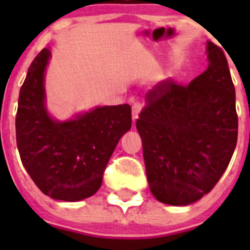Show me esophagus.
<instances>
[{
  "mask_svg": "<svg viewBox=\"0 0 250 250\" xmlns=\"http://www.w3.org/2000/svg\"><path fill=\"white\" fill-rule=\"evenodd\" d=\"M140 110H141L140 101L138 100L134 101V103H132V120L134 121L139 118V112H140Z\"/></svg>",
  "mask_w": 250,
  "mask_h": 250,
  "instance_id": "34e87169",
  "label": "esophagus"
}]
</instances>
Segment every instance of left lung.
<instances>
[{
    "label": "left lung",
    "instance_id": "8db88e82",
    "mask_svg": "<svg viewBox=\"0 0 250 250\" xmlns=\"http://www.w3.org/2000/svg\"><path fill=\"white\" fill-rule=\"evenodd\" d=\"M208 68L189 85L167 79L146 94L136 129L150 190L159 202L188 205L219 182L238 139L235 90L219 46L208 42Z\"/></svg>",
    "mask_w": 250,
    "mask_h": 250
}]
</instances>
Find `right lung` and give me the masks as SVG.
<instances>
[{
	"instance_id": "right-lung-1",
	"label": "right lung",
	"mask_w": 250,
	"mask_h": 250,
	"mask_svg": "<svg viewBox=\"0 0 250 250\" xmlns=\"http://www.w3.org/2000/svg\"><path fill=\"white\" fill-rule=\"evenodd\" d=\"M48 57L47 48L35 57L20 90L17 147L40 190L54 199L79 202L101 187L115 147L131 127V107L104 106L75 120L54 121L45 109L43 74Z\"/></svg>"
}]
</instances>
